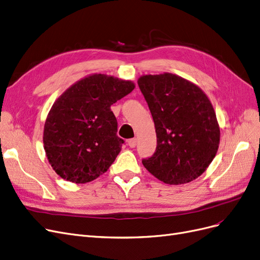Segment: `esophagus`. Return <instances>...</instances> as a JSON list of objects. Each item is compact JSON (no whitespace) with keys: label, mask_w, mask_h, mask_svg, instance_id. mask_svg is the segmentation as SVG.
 <instances>
[{"label":"esophagus","mask_w":260,"mask_h":260,"mask_svg":"<svg viewBox=\"0 0 260 260\" xmlns=\"http://www.w3.org/2000/svg\"><path fill=\"white\" fill-rule=\"evenodd\" d=\"M137 139H130L129 141H128V145L131 147V148H134L137 146Z\"/></svg>","instance_id":"1"}]
</instances>
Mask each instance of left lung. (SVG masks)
Masks as SVG:
<instances>
[{"label": "left lung", "mask_w": 260, "mask_h": 260, "mask_svg": "<svg viewBox=\"0 0 260 260\" xmlns=\"http://www.w3.org/2000/svg\"><path fill=\"white\" fill-rule=\"evenodd\" d=\"M138 84L157 134L155 153L142 160L143 166L166 184L196 180L219 145V127L209 98L198 86L171 73L144 75Z\"/></svg>", "instance_id": "obj_1"}]
</instances>
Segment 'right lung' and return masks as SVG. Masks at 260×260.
I'll list each match as a JSON object with an SVG mask.
<instances>
[{
  "instance_id": "1",
  "label": "right lung",
  "mask_w": 260,
  "mask_h": 260,
  "mask_svg": "<svg viewBox=\"0 0 260 260\" xmlns=\"http://www.w3.org/2000/svg\"><path fill=\"white\" fill-rule=\"evenodd\" d=\"M134 84L104 74L80 79L53 103L44 127V148L56 173L84 184L106 172L119 154L117 119L111 105Z\"/></svg>"
}]
</instances>
